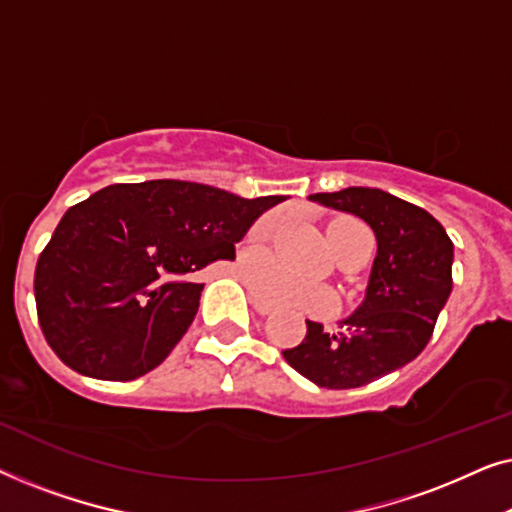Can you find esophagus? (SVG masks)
I'll return each mask as SVG.
<instances>
[{
  "instance_id": "esophagus-1",
  "label": "esophagus",
  "mask_w": 512,
  "mask_h": 512,
  "mask_svg": "<svg viewBox=\"0 0 512 512\" xmlns=\"http://www.w3.org/2000/svg\"><path fill=\"white\" fill-rule=\"evenodd\" d=\"M249 303H251V307H254V310L258 312V314H270L272 310H275V307H272L268 300H263V298H258L256 293H251L249 296Z\"/></svg>"
}]
</instances>
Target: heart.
<instances>
[{"instance_id":"obj_1","label":"heart","mask_w":512,"mask_h":512,"mask_svg":"<svg viewBox=\"0 0 512 512\" xmlns=\"http://www.w3.org/2000/svg\"><path fill=\"white\" fill-rule=\"evenodd\" d=\"M272 228H275V216H265V219L256 223L254 237L256 240H263V237L270 235ZM354 228L363 226L352 219H335L331 226H328L326 235L333 251L338 249L342 242H347V237L352 235ZM247 277L251 279V284H254V289L261 293V296L270 298L272 303L307 307V310H331L335 303L333 293L328 291L326 286L307 282V279L293 275V272L284 270L282 265H277L272 258H251L247 263Z\"/></svg>"}]
</instances>
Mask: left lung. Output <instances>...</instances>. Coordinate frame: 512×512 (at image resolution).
Masks as SVG:
<instances>
[{"mask_svg": "<svg viewBox=\"0 0 512 512\" xmlns=\"http://www.w3.org/2000/svg\"><path fill=\"white\" fill-rule=\"evenodd\" d=\"M312 202L359 216L377 254L361 305L328 333L307 321L303 342L284 349L300 375L326 389H354L417 359L452 293L454 244L426 209L380 188L314 193Z\"/></svg>", "mask_w": 512, "mask_h": 512, "instance_id": "8db88e82", "label": "left lung"}]
</instances>
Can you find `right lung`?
<instances>
[{
    "label": "right lung",
    "instance_id": "right-lung-1",
    "mask_svg": "<svg viewBox=\"0 0 512 512\" xmlns=\"http://www.w3.org/2000/svg\"><path fill=\"white\" fill-rule=\"evenodd\" d=\"M284 195L247 200L191 181L114 184L67 209L41 251L34 298L41 331L76 373L128 382L184 338L205 284L191 279Z\"/></svg>",
    "mask_w": 512,
    "mask_h": 512
}]
</instances>
